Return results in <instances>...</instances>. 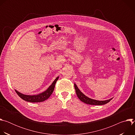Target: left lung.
I'll list each match as a JSON object with an SVG mask.
<instances>
[{"instance_id":"1","label":"left lung","mask_w":135,"mask_h":135,"mask_svg":"<svg viewBox=\"0 0 135 135\" xmlns=\"http://www.w3.org/2000/svg\"><path fill=\"white\" fill-rule=\"evenodd\" d=\"M74 87L75 89L76 94H77V95H78V98L80 99L81 101H82V102H83L86 104L92 105H105V104L108 103L113 99V98H112L106 100H97L95 99H91V98L88 97L87 96H86L85 95H84L79 90L78 87L77 86V85H76V84H74Z\"/></svg>"}]
</instances>
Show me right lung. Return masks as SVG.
<instances>
[{
  "mask_svg": "<svg viewBox=\"0 0 135 135\" xmlns=\"http://www.w3.org/2000/svg\"><path fill=\"white\" fill-rule=\"evenodd\" d=\"M59 78V76L57 77V78L55 79V80L52 83V84L48 88V89L46 91L36 95H26V94L21 93V92H19L16 90H15V91L19 97L25 101L30 102V103L43 102L45 100L47 99L53 93V90L54 89L55 84L56 81H57V80H58Z\"/></svg>",
  "mask_w": 135,
  "mask_h": 135,
  "instance_id": "obj_1",
  "label": "right lung"
}]
</instances>
